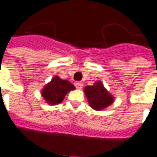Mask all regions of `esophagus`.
Instances as JSON below:
<instances>
[{"mask_svg":"<svg viewBox=\"0 0 157 157\" xmlns=\"http://www.w3.org/2000/svg\"><path fill=\"white\" fill-rule=\"evenodd\" d=\"M74 84H75V86L78 89H80V88H82V87H83V83H82V82L77 81V82H76Z\"/></svg>","mask_w":157,"mask_h":157,"instance_id":"obj_1","label":"esophagus"}]
</instances>
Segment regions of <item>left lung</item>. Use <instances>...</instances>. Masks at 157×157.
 I'll return each instance as SVG.
<instances>
[{"instance_id":"1","label":"left lung","mask_w":157,"mask_h":157,"mask_svg":"<svg viewBox=\"0 0 157 157\" xmlns=\"http://www.w3.org/2000/svg\"><path fill=\"white\" fill-rule=\"evenodd\" d=\"M84 93L90 105L95 110L105 109L113 101V97L105 90L103 84L99 81L94 83L92 86L85 87Z\"/></svg>"}]
</instances>
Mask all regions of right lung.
<instances>
[{"label": "right lung", "mask_w": 157, "mask_h": 157, "mask_svg": "<svg viewBox=\"0 0 157 157\" xmlns=\"http://www.w3.org/2000/svg\"><path fill=\"white\" fill-rule=\"evenodd\" d=\"M74 89L75 87L70 81L55 77L50 83L44 87L41 93L48 103L56 105L62 102L66 94Z\"/></svg>", "instance_id": "1"}]
</instances>
